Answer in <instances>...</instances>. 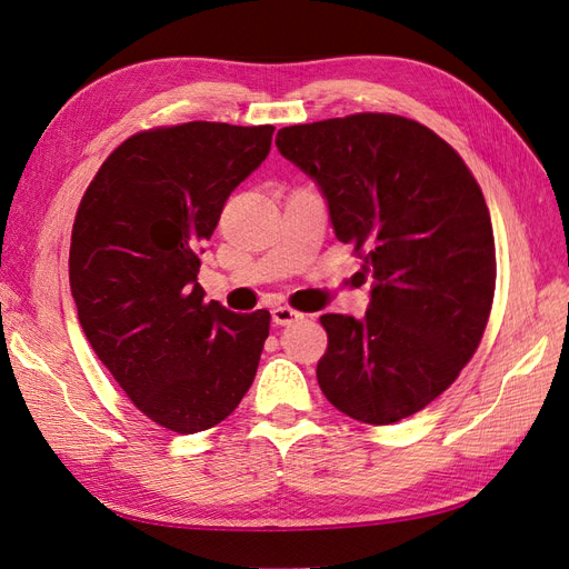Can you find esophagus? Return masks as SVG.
I'll use <instances>...</instances> for the list:
<instances>
[{"label": "esophagus", "mask_w": 569, "mask_h": 569, "mask_svg": "<svg viewBox=\"0 0 569 569\" xmlns=\"http://www.w3.org/2000/svg\"><path fill=\"white\" fill-rule=\"evenodd\" d=\"M299 318H301V313L295 311V308H289V306L272 308V322L274 325H291V322L299 320Z\"/></svg>", "instance_id": "obj_1"}]
</instances>
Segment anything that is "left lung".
<instances>
[{
  "label": "left lung",
  "mask_w": 569,
  "mask_h": 569,
  "mask_svg": "<svg viewBox=\"0 0 569 569\" xmlns=\"http://www.w3.org/2000/svg\"><path fill=\"white\" fill-rule=\"evenodd\" d=\"M274 144L316 180L337 239L372 278L363 320L320 318L318 385L358 422H399L456 382L487 330L496 247L485 194L449 142L403 116L289 126Z\"/></svg>",
  "instance_id": "8db88e82"
}]
</instances>
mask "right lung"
<instances>
[{
    "mask_svg": "<svg viewBox=\"0 0 569 569\" xmlns=\"http://www.w3.org/2000/svg\"><path fill=\"white\" fill-rule=\"evenodd\" d=\"M272 126L192 123L113 149L78 206L68 278L101 363L149 420L178 435L226 420L249 391L270 313L206 303L199 251Z\"/></svg>",
    "mask_w": 569,
    "mask_h": 569,
    "instance_id": "right-lung-1",
    "label": "right lung"
}]
</instances>
